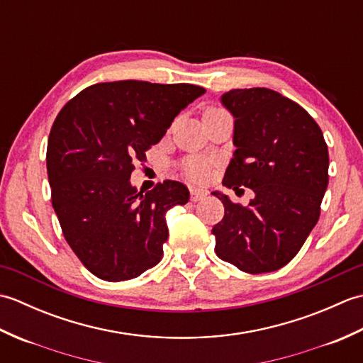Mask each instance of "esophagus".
Listing matches in <instances>:
<instances>
[{
    "label": "esophagus",
    "instance_id": "esophagus-1",
    "mask_svg": "<svg viewBox=\"0 0 363 363\" xmlns=\"http://www.w3.org/2000/svg\"><path fill=\"white\" fill-rule=\"evenodd\" d=\"M207 196V190H204V189H196V187H194V189H190V199L194 203H196V201H199V199H203V198H206Z\"/></svg>",
    "mask_w": 363,
    "mask_h": 363
}]
</instances>
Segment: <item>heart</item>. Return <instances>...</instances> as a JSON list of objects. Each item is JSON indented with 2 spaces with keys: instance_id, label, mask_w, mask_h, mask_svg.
Returning a JSON list of instances; mask_svg holds the SVG:
<instances>
[{
  "instance_id": "obj_1",
  "label": "heart",
  "mask_w": 363,
  "mask_h": 363,
  "mask_svg": "<svg viewBox=\"0 0 363 363\" xmlns=\"http://www.w3.org/2000/svg\"><path fill=\"white\" fill-rule=\"evenodd\" d=\"M215 112H221V109L211 107V109H207L204 113H215ZM182 172L191 181H198V182L206 181L211 174V162L204 157H189L182 164Z\"/></svg>"
}]
</instances>
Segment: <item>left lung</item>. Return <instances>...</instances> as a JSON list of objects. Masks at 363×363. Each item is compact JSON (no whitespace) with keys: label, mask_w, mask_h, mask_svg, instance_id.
<instances>
[{"label":"left lung","mask_w":363,"mask_h":363,"mask_svg":"<svg viewBox=\"0 0 363 363\" xmlns=\"http://www.w3.org/2000/svg\"><path fill=\"white\" fill-rule=\"evenodd\" d=\"M233 113L235 151L223 186L254 191L248 207L213 191L225 206L215 225V252L245 273H269L296 256L320 218L329 152L303 107L265 87L221 95Z\"/></svg>","instance_id":"1"}]
</instances>
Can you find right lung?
<instances>
[{
  "mask_svg": "<svg viewBox=\"0 0 363 363\" xmlns=\"http://www.w3.org/2000/svg\"><path fill=\"white\" fill-rule=\"evenodd\" d=\"M204 94L194 84L101 82L54 120L46 148L52 207L67 243L99 279H133L160 262L165 213L189 201V189L164 181L143 194L130 186V173Z\"/></svg>",
  "mask_w": 363,
  "mask_h": 363,
  "instance_id": "add662e5",
  "label": "right lung"
}]
</instances>
